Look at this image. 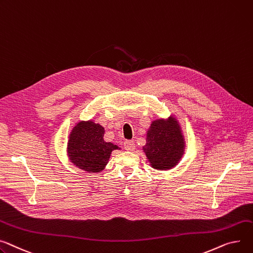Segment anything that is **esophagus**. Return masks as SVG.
<instances>
[{"mask_svg": "<svg viewBox=\"0 0 253 253\" xmlns=\"http://www.w3.org/2000/svg\"><path fill=\"white\" fill-rule=\"evenodd\" d=\"M124 147L128 151H133L134 149H135V143H134V141H132V140H126L124 142Z\"/></svg>", "mask_w": 253, "mask_h": 253, "instance_id": "1", "label": "esophagus"}]
</instances>
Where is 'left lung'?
Here are the masks:
<instances>
[{
    "instance_id": "8db88e82",
    "label": "left lung",
    "mask_w": 253,
    "mask_h": 253,
    "mask_svg": "<svg viewBox=\"0 0 253 253\" xmlns=\"http://www.w3.org/2000/svg\"><path fill=\"white\" fill-rule=\"evenodd\" d=\"M145 140L146 143L142 146V151L149 166L159 171L175 168L186 149L184 132L174 115H170L167 119L161 118L151 121Z\"/></svg>"
}]
</instances>
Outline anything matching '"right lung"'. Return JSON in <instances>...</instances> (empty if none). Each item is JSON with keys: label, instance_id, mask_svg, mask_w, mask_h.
<instances>
[{"label": "right lung", "instance_id": "1", "mask_svg": "<svg viewBox=\"0 0 253 253\" xmlns=\"http://www.w3.org/2000/svg\"><path fill=\"white\" fill-rule=\"evenodd\" d=\"M105 128L93 120L78 121L70 130L67 141V158L78 169L100 173L106 169L112 151L121 149L104 139Z\"/></svg>", "mask_w": 253, "mask_h": 253}]
</instances>
